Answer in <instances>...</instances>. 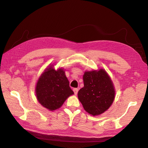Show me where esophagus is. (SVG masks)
I'll list each match as a JSON object with an SVG mask.
<instances>
[{
	"instance_id": "esophagus-1",
	"label": "esophagus",
	"mask_w": 148,
	"mask_h": 148,
	"mask_svg": "<svg viewBox=\"0 0 148 148\" xmlns=\"http://www.w3.org/2000/svg\"><path fill=\"white\" fill-rule=\"evenodd\" d=\"M78 91V89L77 88H74V89H73V92H74V93H75V95H77Z\"/></svg>"
}]
</instances>
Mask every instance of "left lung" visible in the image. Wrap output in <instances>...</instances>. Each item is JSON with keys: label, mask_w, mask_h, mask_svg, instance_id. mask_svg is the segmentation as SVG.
<instances>
[{"label": "left lung", "mask_w": 148, "mask_h": 148, "mask_svg": "<svg viewBox=\"0 0 148 148\" xmlns=\"http://www.w3.org/2000/svg\"><path fill=\"white\" fill-rule=\"evenodd\" d=\"M83 82L84 87L79 90L78 97L84 110L94 116L104 112L115 96L113 83L106 71H86Z\"/></svg>", "instance_id": "left-lung-1"}]
</instances>
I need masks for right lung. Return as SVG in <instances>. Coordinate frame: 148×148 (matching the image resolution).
<instances>
[{
	"mask_svg": "<svg viewBox=\"0 0 148 148\" xmlns=\"http://www.w3.org/2000/svg\"><path fill=\"white\" fill-rule=\"evenodd\" d=\"M38 101L49 110L60 108L67 97L74 94L64 70L50 66L39 78L36 87Z\"/></svg>",
	"mask_w": 148,
	"mask_h": 148,
	"instance_id": "obj_1",
	"label": "right lung"
}]
</instances>
